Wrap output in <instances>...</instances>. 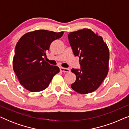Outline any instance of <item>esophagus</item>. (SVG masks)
I'll use <instances>...</instances> for the list:
<instances>
[{"instance_id": "34e87169", "label": "esophagus", "mask_w": 129, "mask_h": 129, "mask_svg": "<svg viewBox=\"0 0 129 129\" xmlns=\"http://www.w3.org/2000/svg\"><path fill=\"white\" fill-rule=\"evenodd\" d=\"M60 70L61 72H65V73H69V72H70V69H69L68 68H62V67H61V68H60Z\"/></svg>"}]
</instances>
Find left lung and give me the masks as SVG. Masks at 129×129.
Returning <instances> with one entry per match:
<instances>
[{"label": "left lung", "instance_id": "8db88e82", "mask_svg": "<svg viewBox=\"0 0 129 129\" xmlns=\"http://www.w3.org/2000/svg\"><path fill=\"white\" fill-rule=\"evenodd\" d=\"M70 45L75 56H79L80 69H72L76 76L72 89L87 94L98 89L109 72V50L103 38L89 29L70 32Z\"/></svg>", "mask_w": 129, "mask_h": 129}]
</instances>
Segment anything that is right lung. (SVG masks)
<instances>
[{
    "instance_id": "1",
    "label": "right lung",
    "mask_w": 129,
    "mask_h": 129,
    "mask_svg": "<svg viewBox=\"0 0 129 129\" xmlns=\"http://www.w3.org/2000/svg\"><path fill=\"white\" fill-rule=\"evenodd\" d=\"M63 31L37 30L21 37L16 45L13 68L19 82L31 92L43 90L60 71L44 60L52 42L60 38Z\"/></svg>"
}]
</instances>
